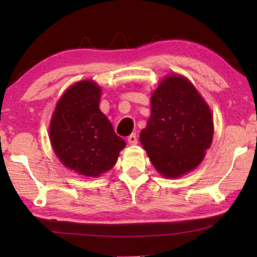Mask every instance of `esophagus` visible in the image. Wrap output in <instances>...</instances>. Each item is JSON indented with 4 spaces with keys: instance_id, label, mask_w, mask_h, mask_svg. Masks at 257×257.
<instances>
[{
    "instance_id": "34e87169",
    "label": "esophagus",
    "mask_w": 257,
    "mask_h": 257,
    "mask_svg": "<svg viewBox=\"0 0 257 257\" xmlns=\"http://www.w3.org/2000/svg\"><path fill=\"white\" fill-rule=\"evenodd\" d=\"M128 143L129 144H132V145H136L137 143H138V138H137V135L136 134H132L130 135V136H128Z\"/></svg>"
}]
</instances>
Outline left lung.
<instances>
[{
	"label": "left lung",
	"instance_id": "left-lung-1",
	"mask_svg": "<svg viewBox=\"0 0 257 257\" xmlns=\"http://www.w3.org/2000/svg\"><path fill=\"white\" fill-rule=\"evenodd\" d=\"M151 108L139 139L156 170L177 178L196 168L211 146L213 119L195 87L168 76L152 95Z\"/></svg>",
	"mask_w": 257,
	"mask_h": 257
}]
</instances>
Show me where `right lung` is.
Returning <instances> with one entry per match:
<instances>
[{
    "label": "right lung",
    "instance_id": "1",
    "mask_svg": "<svg viewBox=\"0 0 257 257\" xmlns=\"http://www.w3.org/2000/svg\"><path fill=\"white\" fill-rule=\"evenodd\" d=\"M101 88L90 80L71 86L56 104L50 137L61 162L82 176L98 177L115 164L125 142L98 107Z\"/></svg>",
    "mask_w": 257,
    "mask_h": 257
}]
</instances>
